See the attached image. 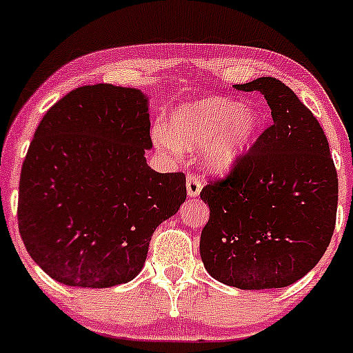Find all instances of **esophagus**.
I'll list each match as a JSON object with an SVG mask.
<instances>
[{
	"mask_svg": "<svg viewBox=\"0 0 353 353\" xmlns=\"http://www.w3.org/2000/svg\"><path fill=\"white\" fill-rule=\"evenodd\" d=\"M185 184H188L189 197L199 196V192L202 189L201 176H197V174H190V176H188V181H185Z\"/></svg>",
	"mask_w": 353,
	"mask_h": 353,
	"instance_id": "1",
	"label": "esophagus"
}]
</instances>
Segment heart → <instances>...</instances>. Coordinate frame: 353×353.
Returning <instances> with one entry per match:
<instances>
[{"label":"heart","mask_w":353,"mask_h":353,"mask_svg":"<svg viewBox=\"0 0 353 353\" xmlns=\"http://www.w3.org/2000/svg\"><path fill=\"white\" fill-rule=\"evenodd\" d=\"M169 129H154V143L165 152L177 154L204 143V156L212 168L232 165L254 143L261 116L252 108L228 98H205L174 111Z\"/></svg>","instance_id":"heart-1"}]
</instances>
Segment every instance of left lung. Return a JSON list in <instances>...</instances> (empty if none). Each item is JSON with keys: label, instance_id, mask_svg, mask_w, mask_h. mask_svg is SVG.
I'll list each match as a JSON object with an SVG mask.
<instances>
[{"label": "left lung", "instance_id": "obj_1", "mask_svg": "<svg viewBox=\"0 0 353 353\" xmlns=\"http://www.w3.org/2000/svg\"><path fill=\"white\" fill-rule=\"evenodd\" d=\"M264 96L272 124L222 177L201 190L210 216L201 257L214 279L244 290L297 282L325 254L335 229L339 179L312 111L275 78L237 84Z\"/></svg>", "mask_w": 353, "mask_h": 353}]
</instances>
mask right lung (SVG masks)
I'll list each match as a JSON object with an SVG mask.
<instances>
[{
	"label": "right lung",
	"instance_id": "add662e5",
	"mask_svg": "<svg viewBox=\"0 0 353 353\" xmlns=\"http://www.w3.org/2000/svg\"><path fill=\"white\" fill-rule=\"evenodd\" d=\"M148 99L72 89L48 109L19 177L18 228L31 259L64 285L103 289L143 269L152 232L185 201V176L145 163Z\"/></svg>",
	"mask_w": 353,
	"mask_h": 353
}]
</instances>
